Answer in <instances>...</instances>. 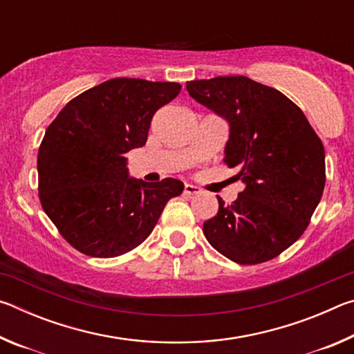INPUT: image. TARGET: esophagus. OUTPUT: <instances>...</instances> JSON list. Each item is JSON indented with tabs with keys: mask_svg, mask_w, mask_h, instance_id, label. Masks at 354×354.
Returning a JSON list of instances; mask_svg holds the SVG:
<instances>
[{
	"mask_svg": "<svg viewBox=\"0 0 354 354\" xmlns=\"http://www.w3.org/2000/svg\"><path fill=\"white\" fill-rule=\"evenodd\" d=\"M198 194H201V189L196 187V185H194V184L184 185V195L192 196V195H198Z\"/></svg>",
	"mask_w": 354,
	"mask_h": 354,
	"instance_id": "esophagus-1",
	"label": "esophagus"
}]
</instances>
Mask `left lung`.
<instances>
[{
  "label": "left lung",
  "instance_id": "obj_1",
  "mask_svg": "<svg viewBox=\"0 0 354 354\" xmlns=\"http://www.w3.org/2000/svg\"><path fill=\"white\" fill-rule=\"evenodd\" d=\"M187 92L230 122L223 162L245 190L203 223L212 247L242 266L279 256L310 223L325 189V148L303 111L247 76L189 81Z\"/></svg>",
  "mask_w": 354,
  "mask_h": 354
}]
</instances>
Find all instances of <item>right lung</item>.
<instances>
[{
	"instance_id": "1",
	"label": "right lung",
	"mask_w": 354,
	"mask_h": 354,
	"mask_svg": "<svg viewBox=\"0 0 354 354\" xmlns=\"http://www.w3.org/2000/svg\"><path fill=\"white\" fill-rule=\"evenodd\" d=\"M181 84L115 77L77 95L46 128L37 154L39 198L75 250L117 257L145 241L184 184L128 178L127 154L143 147L156 111Z\"/></svg>"
}]
</instances>
